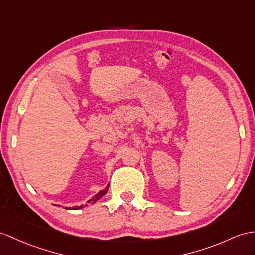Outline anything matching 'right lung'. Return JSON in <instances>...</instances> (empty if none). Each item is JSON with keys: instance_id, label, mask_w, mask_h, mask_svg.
Listing matches in <instances>:
<instances>
[{"instance_id": "add662e5", "label": "right lung", "mask_w": 255, "mask_h": 255, "mask_svg": "<svg viewBox=\"0 0 255 255\" xmlns=\"http://www.w3.org/2000/svg\"><path fill=\"white\" fill-rule=\"evenodd\" d=\"M107 190H108V187H107L106 189H104V190H102V191H99L97 195H95V197H93L91 200H89V201H88V203H90V202H96V201L99 199V198H102L105 194H106ZM82 208H83V207H78V208H72V209H82ZM66 209H67V208H66Z\"/></svg>"}]
</instances>
